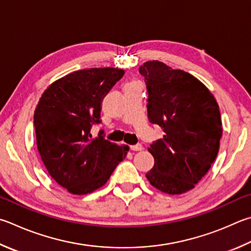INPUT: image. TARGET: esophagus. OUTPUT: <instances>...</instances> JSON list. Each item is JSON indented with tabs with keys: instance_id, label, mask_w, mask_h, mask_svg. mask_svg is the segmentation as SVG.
<instances>
[{
	"instance_id": "obj_1",
	"label": "esophagus",
	"mask_w": 251,
	"mask_h": 251,
	"mask_svg": "<svg viewBox=\"0 0 251 251\" xmlns=\"http://www.w3.org/2000/svg\"><path fill=\"white\" fill-rule=\"evenodd\" d=\"M130 149L133 150V151H140V150H143V146H141L140 144H137V145H133L130 146Z\"/></svg>"
}]
</instances>
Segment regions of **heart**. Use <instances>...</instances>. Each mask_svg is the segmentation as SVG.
<instances>
[{"instance_id": "heart-1", "label": "heart", "mask_w": 251, "mask_h": 251, "mask_svg": "<svg viewBox=\"0 0 251 251\" xmlns=\"http://www.w3.org/2000/svg\"><path fill=\"white\" fill-rule=\"evenodd\" d=\"M133 83H137V82H130V83H128V84H133ZM127 84V85H128Z\"/></svg>"}]
</instances>
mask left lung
I'll return each mask as SVG.
<instances>
[{
    "instance_id": "8db88e82",
    "label": "left lung",
    "mask_w": 251,
    "mask_h": 251,
    "mask_svg": "<svg viewBox=\"0 0 251 251\" xmlns=\"http://www.w3.org/2000/svg\"><path fill=\"white\" fill-rule=\"evenodd\" d=\"M148 90L149 122L163 128L150 145L153 168L146 177L163 193L192 190L215 160L223 127L216 99L201 81L158 60L139 68Z\"/></svg>"
}]
</instances>
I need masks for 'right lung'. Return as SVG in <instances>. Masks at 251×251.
I'll use <instances>...</instances> for the list:
<instances>
[{
	"mask_svg": "<svg viewBox=\"0 0 251 251\" xmlns=\"http://www.w3.org/2000/svg\"><path fill=\"white\" fill-rule=\"evenodd\" d=\"M123 75L117 68L71 72L49 84L35 108L40 158L49 176L71 194L84 195L103 186L129 150L90 133L92 124L101 122L103 98Z\"/></svg>",
	"mask_w": 251,
	"mask_h": 251,
	"instance_id": "obj_1",
	"label": "right lung"
}]
</instances>
